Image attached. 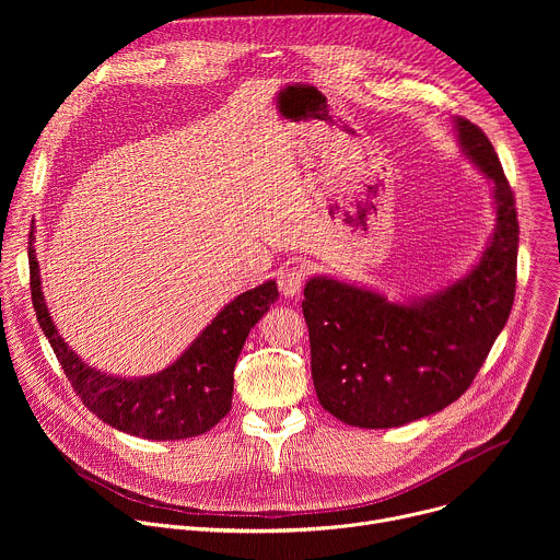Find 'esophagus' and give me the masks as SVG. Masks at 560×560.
<instances>
[{
    "mask_svg": "<svg viewBox=\"0 0 560 560\" xmlns=\"http://www.w3.org/2000/svg\"><path fill=\"white\" fill-rule=\"evenodd\" d=\"M305 277H307V266L301 264V261H294V264L281 268L279 275H277V283H279L281 294L283 296L299 294L303 283H305Z\"/></svg>",
    "mask_w": 560,
    "mask_h": 560,
    "instance_id": "obj_1",
    "label": "esophagus"
}]
</instances>
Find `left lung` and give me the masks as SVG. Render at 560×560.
<instances>
[{"mask_svg":"<svg viewBox=\"0 0 560 560\" xmlns=\"http://www.w3.org/2000/svg\"><path fill=\"white\" fill-rule=\"evenodd\" d=\"M465 154L494 184L497 228L463 279L410 303L314 277L303 290L312 381L339 421L381 430L441 412L471 385L508 324L516 292V201L494 145L456 119Z\"/></svg>","mask_w":560,"mask_h":560,"instance_id":"1","label":"left lung"}]
</instances>
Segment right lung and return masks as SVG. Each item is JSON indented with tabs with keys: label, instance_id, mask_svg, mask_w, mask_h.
I'll use <instances>...</instances> for the list:
<instances>
[{
	"label": "right lung",
	"instance_id": "add662e5",
	"mask_svg": "<svg viewBox=\"0 0 560 560\" xmlns=\"http://www.w3.org/2000/svg\"><path fill=\"white\" fill-rule=\"evenodd\" d=\"M33 242L31 230L28 264L37 322L72 389L97 419L132 436L179 441L208 432L230 412L238 352L255 324L279 299L275 281L230 301L166 370L143 378H119L89 368L59 337L44 303Z\"/></svg>",
	"mask_w": 560,
	"mask_h": 560
}]
</instances>
